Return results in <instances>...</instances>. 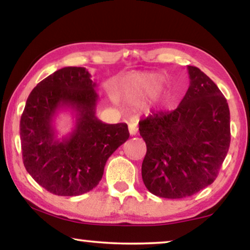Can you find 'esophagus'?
<instances>
[{
	"mask_svg": "<svg viewBox=\"0 0 250 250\" xmlns=\"http://www.w3.org/2000/svg\"><path fill=\"white\" fill-rule=\"evenodd\" d=\"M128 131H129V134L131 135H136L138 134V124L136 123H131V124L128 125Z\"/></svg>",
	"mask_w": 250,
	"mask_h": 250,
	"instance_id": "34e87169",
	"label": "esophagus"
}]
</instances>
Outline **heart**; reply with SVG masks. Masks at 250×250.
<instances>
[{"instance_id":"1","label":"heart","mask_w":250,"mask_h":250,"mask_svg":"<svg viewBox=\"0 0 250 250\" xmlns=\"http://www.w3.org/2000/svg\"><path fill=\"white\" fill-rule=\"evenodd\" d=\"M166 77L159 73H134L126 78L124 92L133 100H145L155 95L159 104H166L169 100V92L162 91Z\"/></svg>"}]
</instances>
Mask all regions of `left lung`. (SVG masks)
I'll list each match as a JSON object with an SVG mask.
<instances>
[{"label":"left lung","mask_w":250,"mask_h":250,"mask_svg":"<svg viewBox=\"0 0 250 250\" xmlns=\"http://www.w3.org/2000/svg\"><path fill=\"white\" fill-rule=\"evenodd\" d=\"M188 70L190 85L179 107L139 122L146 145L143 183L167 199L192 196L213 183L231 141L227 99L199 68Z\"/></svg>","instance_id":"obj_1"}]
</instances>
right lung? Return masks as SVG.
Instances as JSON below:
<instances>
[{
  "label": "right lung",
  "mask_w": 250,
  "mask_h": 250,
  "mask_svg": "<svg viewBox=\"0 0 250 250\" xmlns=\"http://www.w3.org/2000/svg\"><path fill=\"white\" fill-rule=\"evenodd\" d=\"M97 84L83 67H64L34 87L20 119L23 165L30 176L57 196H80L98 186L104 165L128 139L127 124H105L95 116ZM69 107L77 122L59 140L53 121Z\"/></svg>",
  "instance_id": "1"
}]
</instances>
